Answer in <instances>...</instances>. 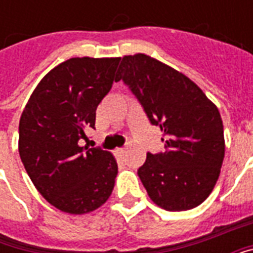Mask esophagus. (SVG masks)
Masks as SVG:
<instances>
[{
	"label": "esophagus",
	"instance_id": "esophagus-1",
	"mask_svg": "<svg viewBox=\"0 0 253 253\" xmlns=\"http://www.w3.org/2000/svg\"><path fill=\"white\" fill-rule=\"evenodd\" d=\"M125 152H126V148H119V149H116V153L119 154V156H123V154H125Z\"/></svg>",
	"mask_w": 253,
	"mask_h": 253
}]
</instances>
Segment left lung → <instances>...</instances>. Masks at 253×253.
Segmentation results:
<instances>
[{
    "instance_id": "8db88e82",
    "label": "left lung",
    "mask_w": 253,
    "mask_h": 253,
    "mask_svg": "<svg viewBox=\"0 0 253 253\" xmlns=\"http://www.w3.org/2000/svg\"><path fill=\"white\" fill-rule=\"evenodd\" d=\"M121 80L164 135L165 152H148L138 169L150 199L168 211L199 206L215 186L225 156L218 108L190 78L145 54L123 57L115 81Z\"/></svg>"
}]
</instances>
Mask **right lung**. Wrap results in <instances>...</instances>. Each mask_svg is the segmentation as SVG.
<instances>
[{
    "label": "right lung",
    "mask_w": 253,
    "mask_h": 253,
    "mask_svg": "<svg viewBox=\"0 0 253 253\" xmlns=\"http://www.w3.org/2000/svg\"><path fill=\"white\" fill-rule=\"evenodd\" d=\"M121 58H70L43 77L19 125V153L42 196L61 211L85 214L110 198L118 164L101 148H81Z\"/></svg>",
    "instance_id": "1"
}]
</instances>
